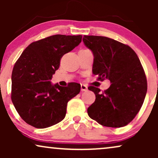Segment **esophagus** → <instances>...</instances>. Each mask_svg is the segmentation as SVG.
Wrapping results in <instances>:
<instances>
[{
    "mask_svg": "<svg viewBox=\"0 0 158 158\" xmlns=\"http://www.w3.org/2000/svg\"><path fill=\"white\" fill-rule=\"evenodd\" d=\"M81 90H82V91H86V90H88L87 85H85V84H81Z\"/></svg>",
    "mask_w": 158,
    "mask_h": 158,
    "instance_id": "1",
    "label": "esophagus"
}]
</instances>
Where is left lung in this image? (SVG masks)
<instances>
[{
	"instance_id": "1",
	"label": "left lung",
	"mask_w": 158,
	"mask_h": 158,
	"mask_svg": "<svg viewBox=\"0 0 158 158\" xmlns=\"http://www.w3.org/2000/svg\"><path fill=\"white\" fill-rule=\"evenodd\" d=\"M83 41L94 54L93 73L99 81L111 83L102 93L94 86L88 88L96 95L88 116L104 127L126 126L141 109L148 90L139 57L130 47L113 39L85 35Z\"/></svg>"
}]
</instances>
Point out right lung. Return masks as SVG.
Here are the masks:
<instances>
[{"label": "right lung", "instance_id": "obj_1", "mask_svg": "<svg viewBox=\"0 0 158 158\" xmlns=\"http://www.w3.org/2000/svg\"><path fill=\"white\" fill-rule=\"evenodd\" d=\"M82 35L56 34L30 44L16 62L11 75V100L21 118L38 129L63 119L68 102L81 91V85L62 87L51 83L64 54L72 51Z\"/></svg>", "mask_w": 158, "mask_h": 158}]
</instances>
